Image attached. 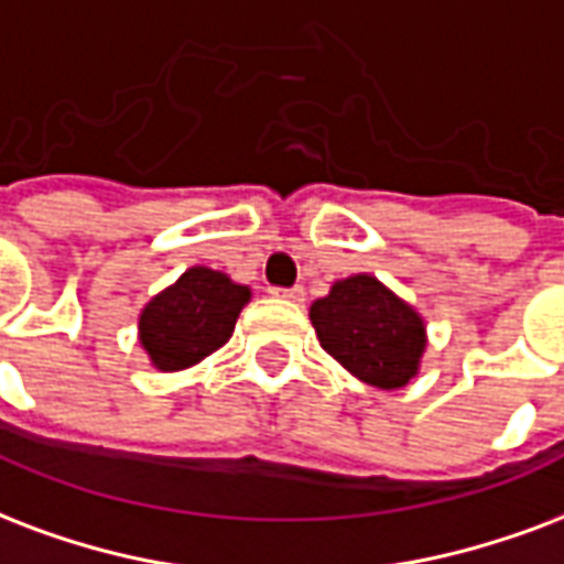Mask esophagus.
I'll return each mask as SVG.
<instances>
[{"mask_svg": "<svg viewBox=\"0 0 564 564\" xmlns=\"http://www.w3.org/2000/svg\"><path fill=\"white\" fill-rule=\"evenodd\" d=\"M272 295H274V299L295 301V304H299V301H304V290H301V286H292V290H281V286H274Z\"/></svg>", "mask_w": 564, "mask_h": 564, "instance_id": "esophagus-1", "label": "esophagus"}]
</instances>
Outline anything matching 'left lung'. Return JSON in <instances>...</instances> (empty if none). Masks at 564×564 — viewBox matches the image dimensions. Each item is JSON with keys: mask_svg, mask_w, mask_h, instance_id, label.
I'll use <instances>...</instances> for the list:
<instances>
[{"mask_svg": "<svg viewBox=\"0 0 564 564\" xmlns=\"http://www.w3.org/2000/svg\"><path fill=\"white\" fill-rule=\"evenodd\" d=\"M319 346L378 390H399L420 372L425 351L423 316L372 274H351L311 304Z\"/></svg>", "mask_w": 564, "mask_h": 564, "instance_id": "8db88e82", "label": "left lung"}]
</instances>
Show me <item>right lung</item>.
I'll list each match as a JSON object with an SVG mask.
<instances>
[{
    "instance_id": "obj_1",
    "label": "right lung",
    "mask_w": 564,
    "mask_h": 564,
    "mask_svg": "<svg viewBox=\"0 0 564 564\" xmlns=\"http://www.w3.org/2000/svg\"><path fill=\"white\" fill-rule=\"evenodd\" d=\"M251 290L225 272L192 265L153 295L139 316V343L159 372H180L209 358L236 328Z\"/></svg>"
}]
</instances>
